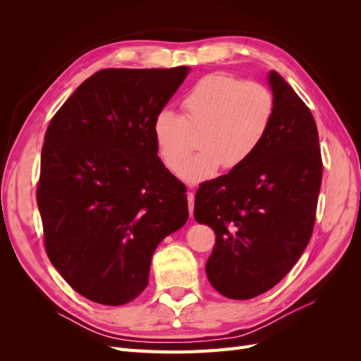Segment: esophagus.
Wrapping results in <instances>:
<instances>
[{"label": "esophagus", "instance_id": "1", "mask_svg": "<svg viewBox=\"0 0 361 361\" xmlns=\"http://www.w3.org/2000/svg\"><path fill=\"white\" fill-rule=\"evenodd\" d=\"M188 209H190V216L192 218V214H194V192L192 191L188 192Z\"/></svg>", "mask_w": 361, "mask_h": 361}]
</instances>
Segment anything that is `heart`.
<instances>
[{"instance_id":"heart-1","label":"heart","mask_w":361,"mask_h":361,"mask_svg":"<svg viewBox=\"0 0 361 361\" xmlns=\"http://www.w3.org/2000/svg\"><path fill=\"white\" fill-rule=\"evenodd\" d=\"M185 117L164 108L154 120V138L161 158L178 170L201 135L202 150L179 171L191 185L214 178L221 167L244 166L264 143L274 120L276 101L267 85L227 73L202 78L182 101Z\"/></svg>"}]
</instances>
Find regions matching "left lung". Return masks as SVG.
<instances>
[{"label": "left lung", "mask_w": 361, "mask_h": 361, "mask_svg": "<svg viewBox=\"0 0 361 361\" xmlns=\"http://www.w3.org/2000/svg\"><path fill=\"white\" fill-rule=\"evenodd\" d=\"M274 120L244 166L204 182L194 218L215 232L206 276L221 295L250 300L274 288L307 247L322 180L318 128L276 71L268 73Z\"/></svg>", "instance_id": "obj_1"}]
</instances>
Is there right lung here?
I'll list each match as a JSON object with an SVG mask.
<instances>
[{"label":"right lung","mask_w":361,"mask_h":361,"mask_svg":"<svg viewBox=\"0 0 361 361\" xmlns=\"http://www.w3.org/2000/svg\"><path fill=\"white\" fill-rule=\"evenodd\" d=\"M190 71H99L48 126L37 185L45 248L90 301L138 297L158 244L188 220L187 188L158 157L154 120Z\"/></svg>","instance_id":"obj_1"}]
</instances>
